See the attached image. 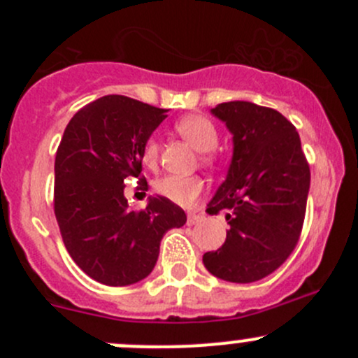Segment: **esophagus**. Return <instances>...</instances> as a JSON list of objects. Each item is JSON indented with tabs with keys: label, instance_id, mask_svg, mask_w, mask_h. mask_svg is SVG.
<instances>
[{
	"label": "esophagus",
	"instance_id": "34e87169",
	"mask_svg": "<svg viewBox=\"0 0 358 358\" xmlns=\"http://www.w3.org/2000/svg\"><path fill=\"white\" fill-rule=\"evenodd\" d=\"M201 218H202L201 213H197V211H190L189 215H187V223H189V225H196V223L199 222Z\"/></svg>",
	"mask_w": 358,
	"mask_h": 358
}]
</instances>
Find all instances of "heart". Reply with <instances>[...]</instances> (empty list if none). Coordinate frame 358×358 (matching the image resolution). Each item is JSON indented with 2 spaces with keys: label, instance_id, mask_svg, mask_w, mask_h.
<instances>
[{
  "label": "heart",
  "instance_id": "b5f03b06",
  "mask_svg": "<svg viewBox=\"0 0 358 358\" xmlns=\"http://www.w3.org/2000/svg\"><path fill=\"white\" fill-rule=\"evenodd\" d=\"M175 129L180 133L183 140L190 143L196 150L202 154V159L208 162H215L216 156V143H218V129L213 124L211 119L201 114H190L185 117L178 119L175 124ZM159 159V143L154 136L145 140L142 147V162L149 168H154ZM156 192L164 199L175 202L178 206H194L199 199V196L204 190V180L201 176H175L168 175L162 176L154 185Z\"/></svg>",
  "mask_w": 358,
  "mask_h": 358
}]
</instances>
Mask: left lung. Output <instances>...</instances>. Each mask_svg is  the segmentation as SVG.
I'll list each match as a JSON object with an SVG mask.
<instances>
[{
	"mask_svg": "<svg viewBox=\"0 0 358 358\" xmlns=\"http://www.w3.org/2000/svg\"><path fill=\"white\" fill-rule=\"evenodd\" d=\"M211 112L234 135V157L206 213H225L230 230L202 262L218 279L255 282L275 272L298 244L310 166L296 128L275 109L236 100Z\"/></svg>",
	"mask_w": 358,
	"mask_h": 358,
	"instance_id": "8db88e82",
	"label": "left lung"
}]
</instances>
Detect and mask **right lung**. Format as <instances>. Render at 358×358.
<instances>
[{"label":"right lung","instance_id":"right-lung-1","mask_svg":"<svg viewBox=\"0 0 358 358\" xmlns=\"http://www.w3.org/2000/svg\"><path fill=\"white\" fill-rule=\"evenodd\" d=\"M164 109L129 96L107 95L74 114L55 156L53 209L76 265L106 286H129L156 266L159 244L187 215L175 202L150 197L129 209L124 182L142 173V147L161 124Z\"/></svg>","mask_w":358,"mask_h":358}]
</instances>
